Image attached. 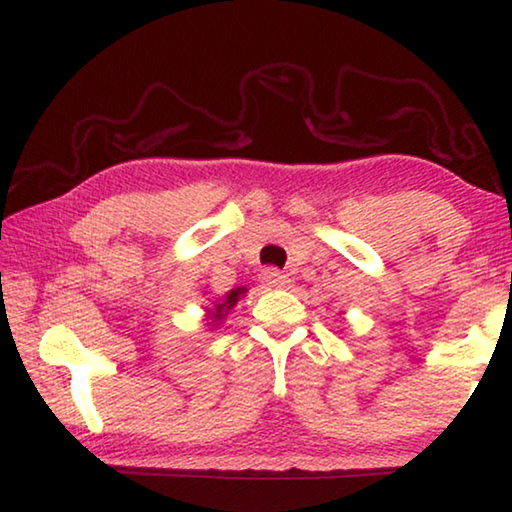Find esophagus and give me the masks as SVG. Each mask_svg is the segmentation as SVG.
<instances>
[{
    "label": "esophagus",
    "mask_w": 512,
    "mask_h": 512,
    "mask_svg": "<svg viewBox=\"0 0 512 512\" xmlns=\"http://www.w3.org/2000/svg\"><path fill=\"white\" fill-rule=\"evenodd\" d=\"M261 279H263L265 286H272V288H286L290 283L288 276L276 270V267H267V270H263Z\"/></svg>",
    "instance_id": "obj_1"
}]
</instances>
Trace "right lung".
<instances>
[{
  "label": "right lung",
  "instance_id": "1",
  "mask_svg": "<svg viewBox=\"0 0 512 512\" xmlns=\"http://www.w3.org/2000/svg\"><path fill=\"white\" fill-rule=\"evenodd\" d=\"M245 292H247L245 288H233V290L229 292V295H226V297L222 299V304H215V311L211 313V320H213V322H220L222 317H224L226 313H229L233 306L238 304V299H240L242 295H245Z\"/></svg>",
  "mask_w": 512,
  "mask_h": 512
}]
</instances>
